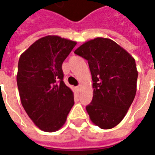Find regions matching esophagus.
<instances>
[{
  "mask_svg": "<svg viewBox=\"0 0 155 155\" xmlns=\"http://www.w3.org/2000/svg\"><path fill=\"white\" fill-rule=\"evenodd\" d=\"M82 88H83L82 87V85H81V84H79L77 87H76V89H77V91L80 92V91H81V90H82Z\"/></svg>",
  "mask_w": 155,
  "mask_h": 155,
  "instance_id": "obj_1",
  "label": "esophagus"
}]
</instances>
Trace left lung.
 Returning <instances> with one entry per match:
<instances>
[{
	"instance_id": "obj_1",
	"label": "left lung",
	"mask_w": 155,
	"mask_h": 155,
	"mask_svg": "<svg viewBox=\"0 0 155 155\" xmlns=\"http://www.w3.org/2000/svg\"><path fill=\"white\" fill-rule=\"evenodd\" d=\"M74 53L88 61L93 81V100L86 110L92 123L103 130L119 124L136 94L138 71L134 57L116 42L96 37Z\"/></svg>"
}]
</instances>
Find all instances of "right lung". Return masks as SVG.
<instances>
[{
    "label": "right lung",
    "mask_w": 155,
    "mask_h": 155,
    "mask_svg": "<svg viewBox=\"0 0 155 155\" xmlns=\"http://www.w3.org/2000/svg\"><path fill=\"white\" fill-rule=\"evenodd\" d=\"M76 41L46 35L20 56L16 82L24 110L39 129L57 131L74 105V93L63 81L62 64Z\"/></svg>",
    "instance_id": "1"
}]
</instances>
